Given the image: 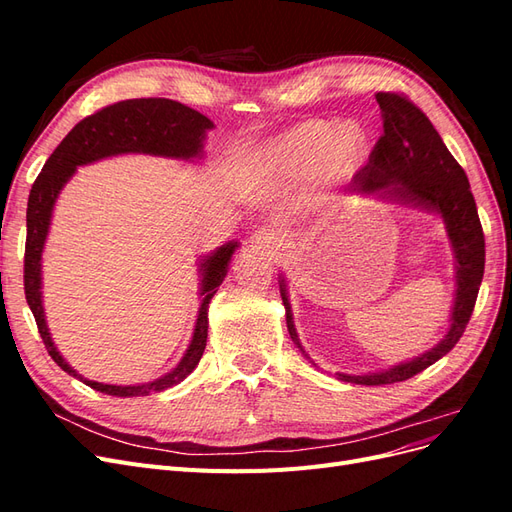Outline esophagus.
Here are the masks:
<instances>
[{
	"mask_svg": "<svg viewBox=\"0 0 512 512\" xmlns=\"http://www.w3.org/2000/svg\"><path fill=\"white\" fill-rule=\"evenodd\" d=\"M252 243L258 247V250H265V252L273 254L277 250H282L284 235H282V230H277L273 226H262L252 235Z\"/></svg>",
	"mask_w": 512,
	"mask_h": 512,
	"instance_id": "1",
	"label": "esophagus"
}]
</instances>
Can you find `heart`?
<instances>
[{"mask_svg":"<svg viewBox=\"0 0 512 512\" xmlns=\"http://www.w3.org/2000/svg\"><path fill=\"white\" fill-rule=\"evenodd\" d=\"M367 158L365 132L344 123L333 128L327 121H305L277 136L262 153V160L282 183L318 181L337 185L359 173Z\"/></svg>","mask_w":512,"mask_h":512,"instance_id":"heart-1","label":"heart"}]
</instances>
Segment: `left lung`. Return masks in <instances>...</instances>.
<instances>
[{
  "label": "left lung",
  "mask_w": 512,
  "mask_h": 512,
  "mask_svg": "<svg viewBox=\"0 0 512 512\" xmlns=\"http://www.w3.org/2000/svg\"><path fill=\"white\" fill-rule=\"evenodd\" d=\"M376 100L382 111L384 132L376 147L371 149L369 162L352 177V188L363 194L397 200L401 205L436 211L444 220L446 235L451 239L455 252L457 292L451 329L440 344L408 363H399L391 369L376 371V374H337L339 380L365 386L408 380L451 352L470 322L485 273V235L478 220L470 181L463 168L446 149L429 117L410 102L408 96L395 94V91H378ZM280 290L286 307L288 333L292 342L305 354L292 322L284 280L280 282Z\"/></svg>",
  "instance_id": "obj_1"
}]
</instances>
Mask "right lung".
Listing matches in <instances>:
<instances>
[{
	"mask_svg": "<svg viewBox=\"0 0 512 512\" xmlns=\"http://www.w3.org/2000/svg\"><path fill=\"white\" fill-rule=\"evenodd\" d=\"M213 128V121L205 115H200L194 108L185 106L175 100L166 98H136V100H123L111 106H104L102 111L85 117L83 121L68 132L64 141L51 153L46 160L42 173L32 185L27 200V241H25V269H23V282H25V299L29 309L36 318L38 331L46 352L51 359L68 371L70 376L79 378L83 384L91 386L94 391L113 395V397H143L149 393H160L170 389V386L179 384L183 378H188L194 367L198 365L200 356L207 346V327H209V303L213 299L215 290L224 282L228 273V262L237 250V243H226L220 250H215L200 262V271H203V288H200V303L196 329L192 335V342L185 350L179 365L168 371L166 376L145 382V384H130V386H117V384H102L87 380L64 361L53 344L49 327L44 320V307H42V271L40 260L46 235H49L51 215L55 200L61 188L68 183L74 175L76 166H83L89 162H96L102 158L119 156V153H149V156H164V158H177V160H192L200 158L203 153V141L207 130Z\"/></svg>",
	"mask_w": 512,
	"mask_h": 512,
	"instance_id": "obj_1",
	"label": "right lung"
}]
</instances>
